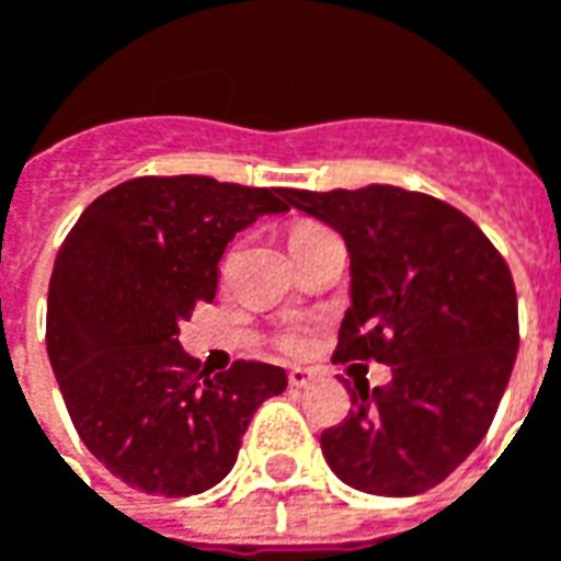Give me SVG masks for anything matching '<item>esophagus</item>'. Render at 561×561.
I'll use <instances>...</instances> for the list:
<instances>
[{
  "mask_svg": "<svg viewBox=\"0 0 561 561\" xmlns=\"http://www.w3.org/2000/svg\"><path fill=\"white\" fill-rule=\"evenodd\" d=\"M312 373H309V369H291V373H288V385H291V388H306V385H312Z\"/></svg>",
  "mask_w": 561,
  "mask_h": 561,
  "instance_id": "obj_1",
  "label": "esophagus"
}]
</instances>
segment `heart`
Wrapping results in <instances>:
<instances>
[{"label":"heart","mask_w":561,"mask_h":561,"mask_svg":"<svg viewBox=\"0 0 561 561\" xmlns=\"http://www.w3.org/2000/svg\"><path fill=\"white\" fill-rule=\"evenodd\" d=\"M318 231H328V228H321V225H316V221H300V225H294L291 237H288V243H297V240H304V237H312V233ZM282 348L285 352H294L300 354L306 348L304 336H297V333H288V336H282Z\"/></svg>","instance_id":"heart-1"}]
</instances>
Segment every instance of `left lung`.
I'll return each mask as SVG.
<instances>
[{
    "mask_svg": "<svg viewBox=\"0 0 561 561\" xmlns=\"http://www.w3.org/2000/svg\"><path fill=\"white\" fill-rule=\"evenodd\" d=\"M291 207L342 233L352 306L336 360H378L385 388L352 390V412L321 433L340 481L373 495L442 483L490 430L519 348L517 291L483 231L438 197L397 185L304 192Z\"/></svg>",
    "mask_w": 561,
    "mask_h": 561,
    "instance_id": "obj_1",
    "label": "left lung"
}]
</instances>
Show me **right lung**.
<instances>
[{"label": "right lung", "instance_id": "1", "mask_svg": "<svg viewBox=\"0 0 561 561\" xmlns=\"http://www.w3.org/2000/svg\"><path fill=\"white\" fill-rule=\"evenodd\" d=\"M285 188L213 176H138L83 209L47 291V354L92 457L144 493H204L233 469L252 414L285 369L237 360L209 376L180 324L213 304L219 257Z\"/></svg>", "mask_w": 561, "mask_h": 561}]
</instances>
